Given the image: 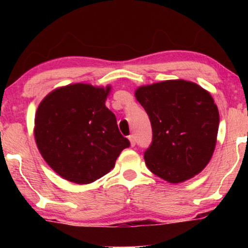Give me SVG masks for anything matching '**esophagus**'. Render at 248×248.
<instances>
[{
    "label": "esophagus",
    "mask_w": 248,
    "mask_h": 248,
    "mask_svg": "<svg viewBox=\"0 0 248 248\" xmlns=\"http://www.w3.org/2000/svg\"><path fill=\"white\" fill-rule=\"evenodd\" d=\"M128 139H129V141H130V146H132V147L135 146V143H136L135 136H134L133 134H132V135H129V136H128Z\"/></svg>",
    "instance_id": "obj_1"
}]
</instances>
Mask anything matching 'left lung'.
Segmentation results:
<instances>
[{
    "label": "left lung",
    "mask_w": 248,
    "mask_h": 248,
    "mask_svg": "<svg viewBox=\"0 0 248 248\" xmlns=\"http://www.w3.org/2000/svg\"><path fill=\"white\" fill-rule=\"evenodd\" d=\"M135 96L153 128L152 144L144 152L148 169L169 183L201 172L217 142L219 112L211 94L178 79L139 87Z\"/></svg>",
    "instance_id": "1"
}]
</instances>
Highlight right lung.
<instances>
[{"mask_svg":"<svg viewBox=\"0 0 248 248\" xmlns=\"http://www.w3.org/2000/svg\"><path fill=\"white\" fill-rule=\"evenodd\" d=\"M110 87L72 84L49 93L36 112L35 140L43 158L67 181L88 184L109 172L130 146L105 106Z\"/></svg>","mask_w":248,"mask_h":248,"instance_id":"1","label":"right lung"}]
</instances>
